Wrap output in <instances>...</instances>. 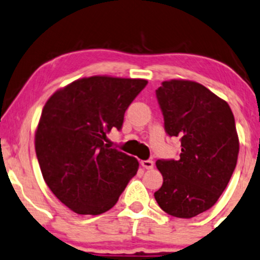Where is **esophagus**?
Listing matches in <instances>:
<instances>
[{"mask_svg": "<svg viewBox=\"0 0 260 260\" xmlns=\"http://www.w3.org/2000/svg\"><path fill=\"white\" fill-rule=\"evenodd\" d=\"M141 165L144 169H152L153 167H154V162H153V160H151V159H147V160H142Z\"/></svg>", "mask_w": 260, "mask_h": 260, "instance_id": "34e87169", "label": "esophagus"}]
</instances>
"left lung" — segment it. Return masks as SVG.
<instances>
[{
	"label": "left lung",
	"mask_w": 260,
	"mask_h": 260,
	"mask_svg": "<svg viewBox=\"0 0 260 260\" xmlns=\"http://www.w3.org/2000/svg\"><path fill=\"white\" fill-rule=\"evenodd\" d=\"M165 129L180 138L179 159L157 160L163 184L154 198L169 215L192 218L212 208L237 166L239 139L225 101L201 83L162 82L155 91Z\"/></svg>",
	"instance_id": "8db88e82"
}]
</instances>
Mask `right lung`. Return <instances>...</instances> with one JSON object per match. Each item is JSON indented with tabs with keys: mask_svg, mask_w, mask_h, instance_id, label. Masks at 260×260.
<instances>
[{
	"mask_svg": "<svg viewBox=\"0 0 260 260\" xmlns=\"http://www.w3.org/2000/svg\"><path fill=\"white\" fill-rule=\"evenodd\" d=\"M148 81L92 76L48 98L38 122L35 148L46 184L77 214L98 215L117 203L136 176L135 157L109 148L112 128Z\"/></svg>",
	"mask_w": 260,
	"mask_h": 260,
	"instance_id": "right-lung-1",
	"label": "right lung"
}]
</instances>
